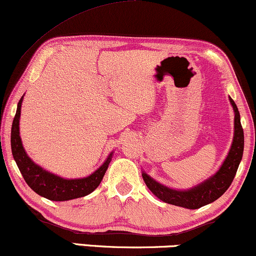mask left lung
<instances>
[{
  "label": "left lung",
  "instance_id": "8db88e82",
  "mask_svg": "<svg viewBox=\"0 0 256 256\" xmlns=\"http://www.w3.org/2000/svg\"><path fill=\"white\" fill-rule=\"evenodd\" d=\"M230 103H232V109L235 112L234 118V138H232V147L226 156L224 162L220 167L212 176L209 179L200 182L190 190H174L167 186L160 184L150 178L147 173L142 172V178L146 182L147 188L156 194L160 200L165 203L176 205V206L186 208V209H198V208L204 206V205L212 203L228 190L234 180L236 172H238V165L244 156V129L241 126V120H240V112L238 106L232 98L229 97Z\"/></svg>",
  "mask_w": 256,
  "mask_h": 256
}]
</instances>
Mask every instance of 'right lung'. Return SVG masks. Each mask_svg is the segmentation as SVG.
<instances>
[{
  "label": "right lung",
  "mask_w": 256,
  "mask_h": 256,
  "mask_svg": "<svg viewBox=\"0 0 256 256\" xmlns=\"http://www.w3.org/2000/svg\"><path fill=\"white\" fill-rule=\"evenodd\" d=\"M22 98L24 96L18 100L16 114H15L14 121H12L10 144L12 156H14L15 162H16L28 186L41 197L56 202L74 200V198L84 197V196L91 194L102 182L109 164L112 162V153H110V156L106 158V160L98 170H96L92 174L85 176V178L65 179L44 170L27 156L26 150L22 146L20 130H18L20 129L18 122H20Z\"/></svg>",
  "instance_id": "1"
}]
</instances>
